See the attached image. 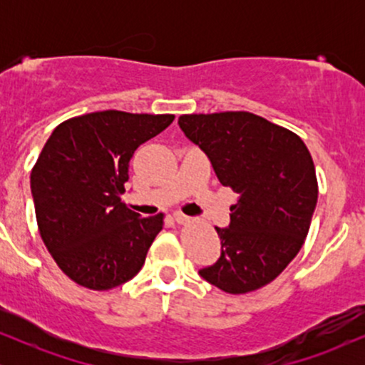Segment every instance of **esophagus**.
I'll return each instance as SVG.
<instances>
[{"label": "esophagus", "mask_w": 365, "mask_h": 365, "mask_svg": "<svg viewBox=\"0 0 365 365\" xmlns=\"http://www.w3.org/2000/svg\"><path fill=\"white\" fill-rule=\"evenodd\" d=\"M173 220L177 221L178 225H183V223H187V221L190 220V217L185 216V215H182V212H173Z\"/></svg>", "instance_id": "obj_1"}]
</instances>
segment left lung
I'll return each instance as SVG.
<instances>
[{"instance_id":"left-lung-1","label":"left lung","mask_w":365,"mask_h":365,"mask_svg":"<svg viewBox=\"0 0 365 365\" xmlns=\"http://www.w3.org/2000/svg\"><path fill=\"white\" fill-rule=\"evenodd\" d=\"M178 125L209 158L221 185L238 194L230 225L216 228L220 259L199 274L226 293L257 290L307 237L317 204L311 153L290 130L247 111L183 115Z\"/></svg>"}]
</instances>
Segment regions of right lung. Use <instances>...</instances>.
<instances>
[{
    "label": "right lung",
    "mask_w": 365,
    "mask_h": 365,
    "mask_svg": "<svg viewBox=\"0 0 365 365\" xmlns=\"http://www.w3.org/2000/svg\"><path fill=\"white\" fill-rule=\"evenodd\" d=\"M173 120L108 110L53 130L32 168L31 192L46 249L75 283L110 290L144 266L163 215L142 217L120 194L135 149Z\"/></svg>",
    "instance_id": "add662e5"
}]
</instances>
